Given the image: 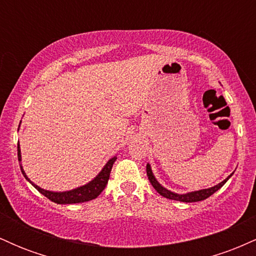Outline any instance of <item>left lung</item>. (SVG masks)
<instances>
[{"label":"left lung","mask_w":256,"mask_h":256,"mask_svg":"<svg viewBox=\"0 0 256 256\" xmlns=\"http://www.w3.org/2000/svg\"><path fill=\"white\" fill-rule=\"evenodd\" d=\"M234 174V172L228 176V178H225L224 180L220 182L219 184L214 185L212 188H207V189H201V190H195V192H185V194H178L174 192H171V190L166 189L165 186H162L160 183L158 182V179L155 178L154 173L152 171V166L150 164H146V176H148V179L150 180V183L154 189L160 194L161 196L164 198H170V200H176V201H180V202H198L202 201V200H206L207 198H210V195H213L214 192H218L220 188L224 185L226 182Z\"/></svg>","instance_id":"left-lung-1"}]
</instances>
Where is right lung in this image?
Returning a JSON list of instances; mask_svg holds the SVG:
<instances>
[{"label": "right lung", "mask_w": 256, "mask_h": 256, "mask_svg": "<svg viewBox=\"0 0 256 256\" xmlns=\"http://www.w3.org/2000/svg\"><path fill=\"white\" fill-rule=\"evenodd\" d=\"M18 160H19L20 170H22V173L24 174L26 180L30 182V183L34 185V186L36 188L42 195L46 196V198H48L50 201L55 202V204H80V202L90 201V200L98 198L100 194L104 192L106 185L108 183V179H110V170L112 167H113L114 161L116 160V156H113L112 158H110V160L107 161V164L102 167L101 171L98 172V174L94 179H91L89 183L80 185V186L74 188V189L66 190V192H52V190H46L43 189V188L38 186L37 184H34V182L26 176L24 167L22 165V150H20V144H18Z\"/></svg>", "instance_id": "obj_1"}]
</instances>
